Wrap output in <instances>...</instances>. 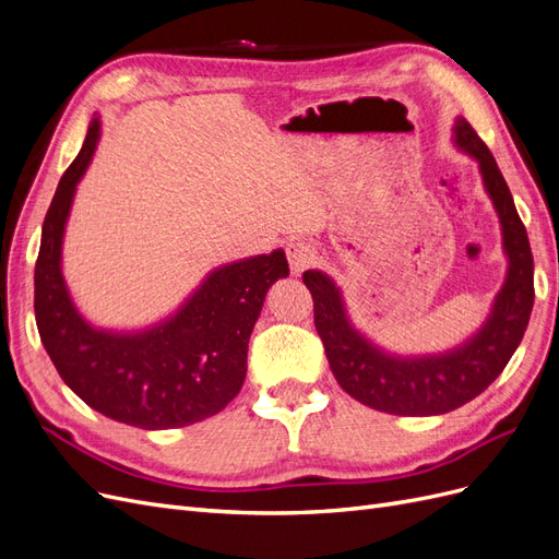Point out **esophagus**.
<instances>
[{
	"instance_id": "34e87169",
	"label": "esophagus",
	"mask_w": 559,
	"mask_h": 559,
	"mask_svg": "<svg viewBox=\"0 0 559 559\" xmlns=\"http://www.w3.org/2000/svg\"><path fill=\"white\" fill-rule=\"evenodd\" d=\"M286 259H289L292 273L294 275H302L308 267L314 265L317 251H314V247L310 242L296 240V242H289V247H286Z\"/></svg>"
}]
</instances>
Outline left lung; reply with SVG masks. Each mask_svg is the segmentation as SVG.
I'll return each mask as SVG.
<instances>
[{"label":"left lung","mask_w":559,"mask_h":559,"mask_svg":"<svg viewBox=\"0 0 559 559\" xmlns=\"http://www.w3.org/2000/svg\"><path fill=\"white\" fill-rule=\"evenodd\" d=\"M452 142L478 163L485 193L499 216L501 247L509 261L489 314L466 341L429 354L392 352L354 326L333 277L321 270L302 275L314 300V326L337 384L368 408L389 415H443L476 399L511 361L534 308L530 238L497 160L462 116H456L452 126Z\"/></svg>","instance_id":"8db88e82"}]
</instances>
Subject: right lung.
<instances>
[{"label":"right lung","instance_id":"obj_1","mask_svg":"<svg viewBox=\"0 0 559 559\" xmlns=\"http://www.w3.org/2000/svg\"><path fill=\"white\" fill-rule=\"evenodd\" d=\"M103 138L93 116L41 228L35 314L60 378L93 411L146 431L189 427L224 411L247 376V347L270 286L289 277L284 249L216 265L179 308L142 329L86 319L62 273V245L76 186Z\"/></svg>","mask_w":559,"mask_h":559}]
</instances>
